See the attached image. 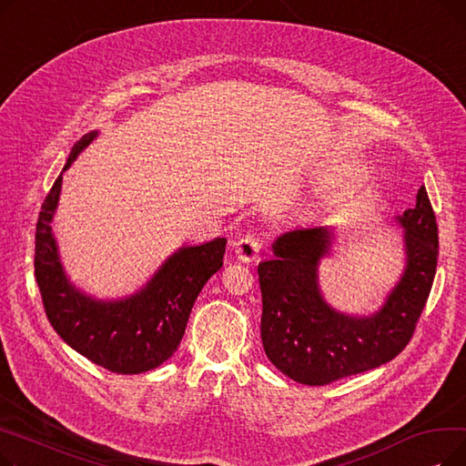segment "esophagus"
Here are the masks:
<instances>
[{
    "instance_id": "34e87169",
    "label": "esophagus",
    "mask_w": 466,
    "mask_h": 466,
    "mask_svg": "<svg viewBox=\"0 0 466 466\" xmlns=\"http://www.w3.org/2000/svg\"><path fill=\"white\" fill-rule=\"evenodd\" d=\"M260 253V239L255 234H246L236 241V255L239 260H255Z\"/></svg>"
}]
</instances>
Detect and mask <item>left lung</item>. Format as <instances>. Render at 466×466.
<instances>
[{
  "label": "left lung",
  "mask_w": 466,
  "mask_h": 466,
  "mask_svg": "<svg viewBox=\"0 0 466 466\" xmlns=\"http://www.w3.org/2000/svg\"><path fill=\"white\" fill-rule=\"evenodd\" d=\"M399 218L406 270L372 317L334 311L317 285V264L329 253L327 227L279 236L276 258L258 264L262 346L278 370L304 385H329L395 359L411 339L431 295L438 258V225L425 187Z\"/></svg>",
  "instance_id": "1"
}]
</instances>
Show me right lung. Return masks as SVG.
<instances>
[{"label": "right lung", "mask_w": 466, "mask_h": 466, "mask_svg": "<svg viewBox=\"0 0 466 466\" xmlns=\"http://www.w3.org/2000/svg\"><path fill=\"white\" fill-rule=\"evenodd\" d=\"M96 137L86 134L64 171ZM62 174L41 206L35 227V281L48 323L77 353L115 374H141L167 360L179 348L190 309L208 279L223 268L227 239L181 248L134 297L97 302L73 287L58 260L51 220L58 206Z\"/></svg>", "instance_id": "obj_1"}]
</instances>
